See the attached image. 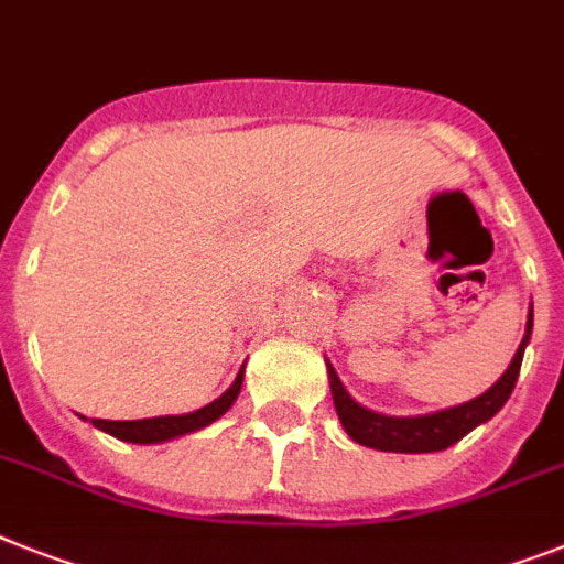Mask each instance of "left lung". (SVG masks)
<instances>
[{
  "mask_svg": "<svg viewBox=\"0 0 564 564\" xmlns=\"http://www.w3.org/2000/svg\"><path fill=\"white\" fill-rule=\"evenodd\" d=\"M530 332H533V308L528 316V328H524V339L519 351H516L513 362L507 366L505 375L478 398L460 403L453 409H441L432 415L417 417H392L371 412V409L360 406L351 394L346 392V386L337 377L334 366L328 362V380H332L334 409H337L343 430L351 435V441L371 449H383V453H438L446 446L458 444L467 432H473L478 423L490 421L496 412L507 403L510 392H513L516 380H519V369H522L524 346H528Z\"/></svg>",
  "mask_w": 564,
  "mask_h": 564,
  "instance_id": "left-lung-1",
  "label": "left lung"
}]
</instances>
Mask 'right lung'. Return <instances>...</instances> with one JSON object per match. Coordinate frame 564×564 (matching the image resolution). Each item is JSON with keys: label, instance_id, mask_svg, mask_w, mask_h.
Masks as SVG:
<instances>
[{"label": "right lung", "instance_id": "right-lung-1", "mask_svg": "<svg viewBox=\"0 0 564 564\" xmlns=\"http://www.w3.org/2000/svg\"><path fill=\"white\" fill-rule=\"evenodd\" d=\"M241 380H245V375L239 371V377L232 380V386L221 398H216L204 409L187 412V415L143 417V421H100V417H91V423H95L97 430L109 432V435L120 441H129V444H161V441L181 438V435H189L195 430H204V426H209V423L225 415L227 409L232 406V400L239 398Z\"/></svg>", "mask_w": 564, "mask_h": 564}]
</instances>
